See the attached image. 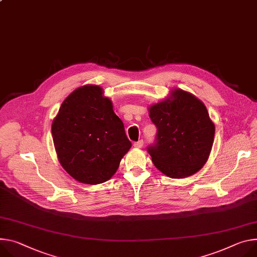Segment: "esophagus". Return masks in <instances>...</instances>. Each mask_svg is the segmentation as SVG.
I'll return each instance as SVG.
<instances>
[{"instance_id": "1", "label": "esophagus", "mask_w": 257, "mask_h": 257, "mask_svg": "<svg viewBox=\"0 0 257 257\" xmlns=\"http://www.w3.org/2000/svg\"><path fill=\"white\" fill-rule=\"evenodd\" d=\"M133 146L135 149H142L144 146V141H138L137 143H134Z\"/></svg>"}]
</instances>
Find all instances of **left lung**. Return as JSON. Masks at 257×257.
Segmentation results:
<instances>
[{"instance_id": "left-lung-1", "label": "left lung", "mask_w": 257, "mask_h": 257, "mask_svg": "<svg viewBox=\"0 0 257 257\" xmlns=\"http://www.w3.org/2000/svg\"><path fill=\"white\" fill-rule=\"evenodd\" d=\"M157 144L148 149L154 165L171 178L197 173L211 153L215 125L199 98L179 88L149 107Z\"/></svg>"}]
</instances>
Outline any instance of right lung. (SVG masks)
<instances>
[{
	"label": "right lung",
	"mask_w": 257,
	"mask_h": 257,
	"mask_svg": "<svg viewBox=\"0 0 257 257\" xmlns=\"http://www.w3.org/2000/svg\"><path fill=\"white\" fill-rule=\"evenodd\" d=\"M51 130L62 168L86 184L111 178L132 146L111 100L97 85L73 91L61 103Z\"/></svg>",
	"instance_id": "obj_1"
}]
</instances>
